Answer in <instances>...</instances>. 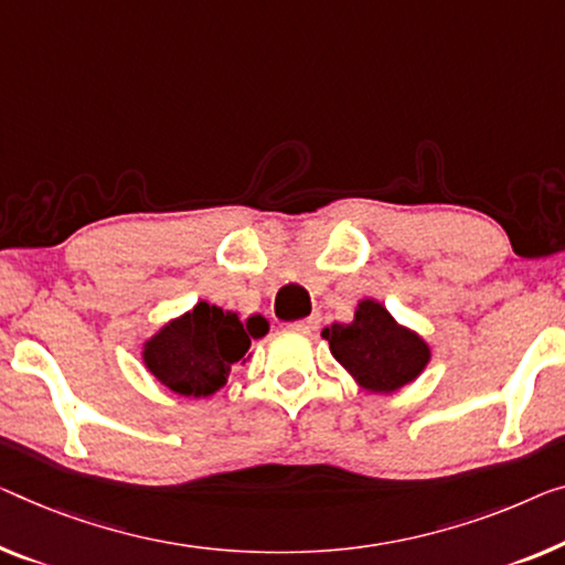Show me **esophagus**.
<instances>
[{"instance_id":"34e87169","label":"esophagus","mask_w":565,"mask_h":565,"mask_svg":"<svg viewBox=\"0 0 565 565\" xmlns=\"http://www.w3.org/2000/svg\"><path fill=\"white\" fill-rule=\"evenodd\" d=\"M319 322H322V317L311 315V317H307V319H299V322H294L291 327H294V330H297V332H301V334H311V332L319 330Z\"/></svg>"}]
</instances>
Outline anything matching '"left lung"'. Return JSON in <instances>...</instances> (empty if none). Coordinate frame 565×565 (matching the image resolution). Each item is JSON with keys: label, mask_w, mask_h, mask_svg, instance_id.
Instances as JSON below:
<instances>
[{"label": "left lung", "mask_w": 565, "mask_h": 565, "mask_svg": "<svg viewBox=\"0 0 565 565\" xmlns=\"http://www.w3.org/2000/svg\"><path fill=\"white\" fill-rule=\"evenodd\" d=\"M322 337L337 363L367 393L391 395L406 388L431 363L424 337L401 324L375 299L358 301L352 322H334Z\"/></svg>", "instance_id": "obj_1"}]
</instances>
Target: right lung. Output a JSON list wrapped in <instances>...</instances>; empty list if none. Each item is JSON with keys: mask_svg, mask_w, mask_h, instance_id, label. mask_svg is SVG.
<instances>
[{"mask_svg": "<svg viewBox=\"0 0 565 565\" xmlns=\"http://www.w3.org/2000/svg\"><path fill=\"white\" fill-rule=\"evenodd\" d=\"M266 332L264 315L243 322L238 311L198 301L141 342V363L167 391L182 398H210L225 388L235 363L250 360V340Z\"/></svg>", "mask_w": 565, "mask_h": 565, "instance_id": "right-lung-1", "label": "right lung"}]
</instances>
